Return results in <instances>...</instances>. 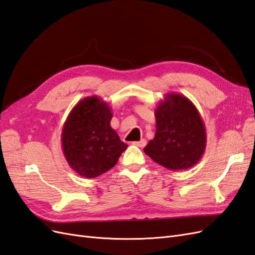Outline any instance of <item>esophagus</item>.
Returning a JSON list of instances; mask_svg holds the SVG:
<instances>
[{"mask_svg": "<svg viewBox=\"0 0 255 255\" xmlns=\"http://www.w3.org/2000/svg\"><path fill=\"white\" fill-rule=\"evenodd\" d=\"M132 144L133 145H135V146H137V147H144L145 145H146V140L145 139H142V140H140V141H135V142H132Z\"/></svg>", "mask_w": 255, "mask_h": 255, "instance_id": "esophagus-1", "label": "esophagus"}]
</instances>
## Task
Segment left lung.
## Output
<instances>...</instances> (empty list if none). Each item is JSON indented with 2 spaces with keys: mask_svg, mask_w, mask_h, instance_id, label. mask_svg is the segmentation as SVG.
<instances>
[{
  "mask_svg": "<svg viewBox=\"0 0 255 255\" xmlns=\"http://www.w3.org/2000/svg\"><path fill=\"white\" fill-rule=\"evenodd\" d=\"M156 133L144 152L172 171L191 168L204 155L207 136L204 122L190 99L165 94L155 109Z\"/></svg>",
  "mask_w": 255,
  "mask_h": 255,
  "instance_id": "1",
  "label": "left lung"
}]
</instances>
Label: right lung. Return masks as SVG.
<instances>
[{
	"label": "right lung",
	"mask_w": 255,
	"mask_h": 255,
	"mask_svg": "<svg viewBox=\"0 0 255 255\" xmlns=\"http://www.w3.org/2000/svg\"><path fill=\"white\" fill-rule=\"evenodd\" d=\"M108 103L89 96L72 108L64 123L61 141L65 159L80 176L95 178L111 170L128 145L111 127Z\"/></svg>",
	"instance_id": "right-lung-1"
}]
</instances>
